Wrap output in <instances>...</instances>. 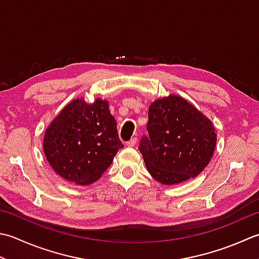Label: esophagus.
<instances>
[{
    "label": "esophagus",
    "mask_w": 259,
    "mask_h": 259,
    "mask_svg": "<svg viewBox=\"0 0 259 259\" xmlns=\"http://www.w3.org/2000/svg\"><path fill=\"white\" fill-rule=\"evenodd\" d=\"M137 144V137H134V138H131L128 143H126V146L128 147H134Z\"/></svg>",
    "instance_id": "1"
}]
</instances>
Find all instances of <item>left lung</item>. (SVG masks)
<instances>
[{
	"instance_id": "8db88e82",
	"label": "left lung",
	"mask_w": 259,
	"mask_h": 259,
	"mask_svg": "<svg viewBox=\"0 0 259 259\" xmlns=\"http://www.w3.org/2000/svg\"><path fill=\"white\" fill-rule=\"evenodd\" d=\"M147 131L139 151L147 170L161 184L174 185L193 179L214 153L213 123L179 95H168L150 104Z\"/></svg>"
}]
</instances>
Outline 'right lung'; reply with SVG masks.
<instances>
[{"label": "right lung", "instance_id": "1", "mask_svg": "<svg viewBox=\"0 0 259 259\" xmlns=\"http://www.w3.org/2000/svg\"><path fill=\"white\" fill-rule=\"evenodd\" d=\"M123 148L109 103L96 99L68 103L46 129L44 153L53 169L78 185L92 184Z\"/></svg>", "mask_w": 259, "mask_h": 259}]
</instances>
